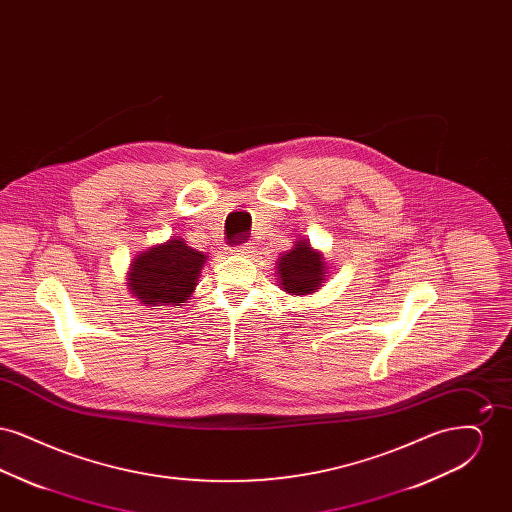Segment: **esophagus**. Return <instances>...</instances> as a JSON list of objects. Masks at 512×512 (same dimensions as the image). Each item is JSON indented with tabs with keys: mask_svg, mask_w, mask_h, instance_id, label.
<instances>
[{
	"mask_svg": "<svg viewBox=\"0 0 512 512\" xmlns=\"http://www.w3.org/2000/svg\"><path fill=\"white\" fill-rule=\"evenodd\" d=\"M251 253H253V244H251V242L238 245V247L232 249V255H236V257H249Z\"/></svg>",
	"mask_w": 512,
	"mask_h": 512,
	"instance_id": "34e87169",
	"label": "esophagus"
}]
</instances>
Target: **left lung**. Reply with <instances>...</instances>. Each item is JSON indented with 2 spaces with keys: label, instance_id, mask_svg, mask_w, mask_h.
<instances>
[{
  "label": "left lung",
  "instance_id": "8db88e82",
  "mask_svg": "<svg viewBox=\"0 0 512 512\" xmlns=\"http://www.w3.org/2000/svg\"><path fill=\"white\" fill-rule=\"evenodd\" d=\"M276 265L278 286L290 295L305 297L318 292L328 278L324 255L303 238L295 240L292 249L278 257Z\"/></svg>",
  "mask_w": 512,
  "mask_h": 512
}]
</instances>
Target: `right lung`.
<instances>
[{
  "instance_id": "obj_1",
  "label": "right lung",
  "mask_w": 512,
  "mask_h": 512,
  "mask_svg": "<svg viewBox=\"0 0 512 512\" xmlns=\"http://www.w3.org/2000/svg\"><path fill=\"white\" fill-rule=\"evenodd\" d=\"M207 261L203 251L190 247L180 236H171V240L151 245L132 259L126 286L149 309L178 307L194 295L197 278Z\"/></svg>"
}]
</instances>
